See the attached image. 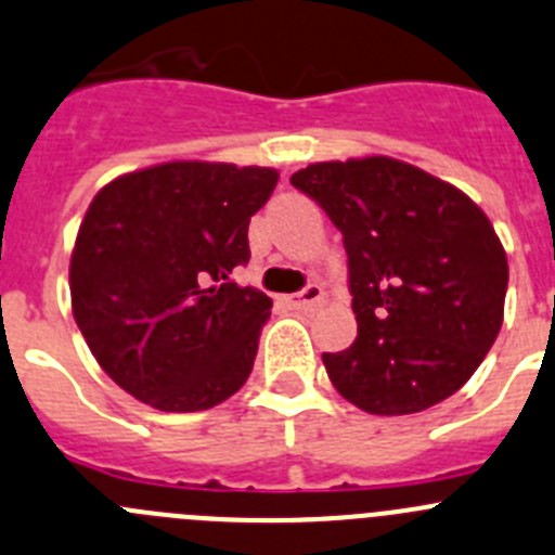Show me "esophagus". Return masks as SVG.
I'll use <instances>...</instances> for the list:
<instances>
[{"mask_svg":"<svg viewBox=\"0 0 555 555\" xmlns=\"http://www.w3.org/2000/svg\"><path fill=\"white\" fill-rule=\"evenodd\" d=\"M322 298H325V293H322L320 284H309V287L300 289V293L287 295V304L293 306V309H309V306L322 304Z\"/></svg>","mask_w":555,"mask_h":555,"instance_id":"esophagus-1","label":"esophagus"}]
</instances>
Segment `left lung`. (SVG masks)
<instances>
[{
	"instance_id": "8db88e82",
	"label": "left lung",
	"mask_w": 555,
	"mask_h": 555,
	"mask_svg": "<svg viewBox=\"0 0 555 555\" xmlns=\"http://www.w3.org/2000/svg\"><path fill=\"white\" fill-rule=\"evenodd\" d=\"M293 186L341 230L358 338L325 352L333 387L371 414L453 396L504 320L507 255L469 195L392 157L314 163Z\"/></svg>"
}]
</instances>
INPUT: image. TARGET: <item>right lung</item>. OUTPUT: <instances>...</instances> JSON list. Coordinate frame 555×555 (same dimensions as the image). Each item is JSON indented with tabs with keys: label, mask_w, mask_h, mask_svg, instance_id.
Returning a JSON list of instances; mask_svg holds the SVG:
<instances>
[{
	"label": "right lung",
	"mask_w": 555,
	"mask_h": 555,
	"mask_svg": "<svg viewBox=\"0 0 555 555\" xmlns=\"http://www.w3.org/2000/svg\"><path fill=\"white\" fill-rule=\"evenodd\" d=\"M273 168L152 165L89 203L69 257L73 317L121 390L159 412H203L251 374L271 298L233 282Z\"/></svg>",
	"instance_id": "obj_1"
}]
</instances>
